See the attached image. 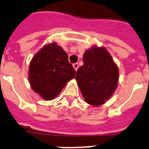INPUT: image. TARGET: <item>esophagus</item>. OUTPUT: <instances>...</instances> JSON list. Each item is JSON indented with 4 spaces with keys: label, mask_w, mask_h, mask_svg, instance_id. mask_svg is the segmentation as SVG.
<instances>
[{
    "label": "esophagus",
    "mask_w": 149,
    "mask_h": 149,
    "mask_svg": "<svg viewBox=\"0 0 149 149\" xmlns=\"http://www.w3.org/2000/svg\"><path fill=\"white\" fill-rule=\"evenodd\" d=\"M72 66H73V67H74L75 70L77 71V70H78V68H79V64H78V63H76L73 64Z\"/></svg>",
    "instance_id": "34e87169"
}]
</instances>
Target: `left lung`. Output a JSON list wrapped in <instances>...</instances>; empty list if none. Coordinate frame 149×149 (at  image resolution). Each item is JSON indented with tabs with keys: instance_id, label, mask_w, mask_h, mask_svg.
<instances>
[{
	"instance_id": "8db88e82",
	"label": "left lung",
	"mask_w": 149,
	"mask_h": 149,
	"mask_svg": "<svg viewBox=\"0 0 149 149\" xmlns=\"http://www.w3.org/2000/svg\"><path fill=\"white\" fill-rule=\"evenodd\" d=\"M83 65L77 70L76 79L85 101L101 106L117 87L118 68L105 47H92L83 54Z\"/></svg>"
}]
</instances>
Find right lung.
<instances>
[{
    "label": "right lung",
    "instance_id": "add662e5",
    "mask_svg": "<svg viewBox=\"0 0 149 149\" xmlns=\"http://www.w3.org/2000/svg\"><path fill=\"white\" fill-rule=\"evenodd\" d=\"M75 73L67 54L54 42L41 48L33 57L29 66V82L33 90L43 100H52L74 78Z\"/></svg>",
    "mask_w": 149,
    "mask_h": 149
}]
</instances>
